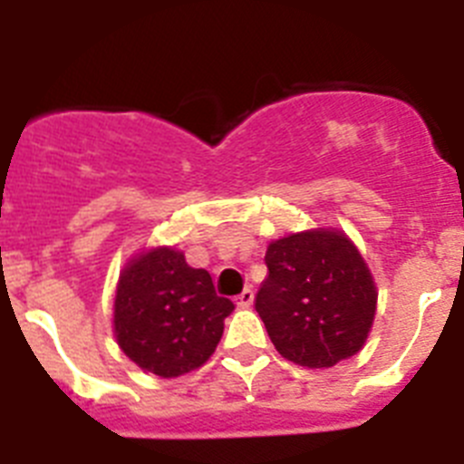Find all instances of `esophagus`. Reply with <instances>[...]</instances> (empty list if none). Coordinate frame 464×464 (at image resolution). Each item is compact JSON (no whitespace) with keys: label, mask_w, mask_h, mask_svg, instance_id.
Wrapping results in <instances>:
<instances>
[{"label":"esophagus","mask_w":464,"mask_h":464,"mask_svg":"<svg viewBox=\"0 0 464 464\" xmlns=\"http://www.w3.org/2000/svg\"><path fill=\"white\" fill-rule=\"evenodd\" d=\"M253 299H256V293H253L251 285H246V288L239 293V297H237V302H239L241 306H251Z\"/></svg>","instance_id":"34e87169"}]
</instances>
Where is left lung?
Here are the masks:
<instances>
[{
  "instance_id": "obj_1",
  "label": "left lung",
  "mask_w": 464,
  "mask_h": 464,
  "mask_svg": "<svg viewBox=\"0 0 464 464\" xmlns=\"http://www.w3.org/2000/svg\"><path fill=\"white\" fill-rule=\"evenodd\" d=\"M265 262L256 311L283 358L321 370L358 353L379 293L353 241L339 229H306L272 241Z\"/></svg>"
}]
</instances>
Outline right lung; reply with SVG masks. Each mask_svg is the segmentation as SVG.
Segmentation results:
<instances>
[{"instance_id":"1","label":"right lung","mask_w":464,"mask_h":464,"mask_svg":"<svg viewBox=\"0 0 464 464\" xmlns=\"http://www.w3.org/2000/svg\"><path fill=\"white\" fill-rule=\"evenodd\" d=\"M232 309L207 269L190 267L181 251L162 246L132 257L121 272L113 330L127 358L171 379L211 358Z\"/></svg>"}]
</instances>
